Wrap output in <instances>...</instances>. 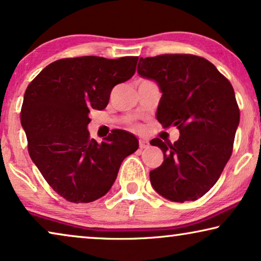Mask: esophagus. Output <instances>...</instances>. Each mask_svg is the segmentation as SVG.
<instances>
[{
	"mask_svg": "<svg viewBox=\"0 0 261 261\" xmlns=\"http://www.w3.org/2000/svg\"><path fill=\"white\" fill-rule=\"evenodd\" d=\"M148 146H149V142L147 140H145V139H140V140H139V147L141 149L148 148Z\"/></svg>",
	"mask_w": 261,
	"mask_h": 261,
	"instance_id": "obj_1",
	"label": "esophagus"
}]
</instances>
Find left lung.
I'll list each match as a JSON object with an SVG mask.
<instances>
[{"mask_svg":"<svg viewBox=\"0 0 261 261\" xmlns=\"http://www.w3.org/2000/svg\"><path fill=\"white\" fill-rule=\"evenodd\" d=\"M138 73L162 91L156 120L179 130L173 144L151 141L164 153L162 165L149 172L152 187L172 202L196 201L215 185L231 155L240 122L234 89L214 64L192 55L140 58Z\"/></svg>","mask_w":261,"mask_h":261,"instance_id":"obj_1","label":"left lung"}]
</instances>
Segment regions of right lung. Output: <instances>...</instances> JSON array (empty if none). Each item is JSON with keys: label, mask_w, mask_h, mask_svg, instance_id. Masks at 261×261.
I'll use <instances>...</instances> for the list:
<instances>
[{"label": "right lung", "mask_w": 261, "mask_h": 261, "mask_svg": "<svg viewBox=\"0 0 261 261\" xmlns=\"http://www.w3.org/2000/svg\"><path fill=\"white\" fill-rule=\"evenodd\" d=\"M138 57L87 56L59 59L28 85L21 124L28 152L46 181L69 202L89 203L110 190L123 159L139 147L117 129L105 141L89 137V113L105 109L116 84L135 72Z\"/></svg>", "instance_id": "obj_1"}]
</instances>
